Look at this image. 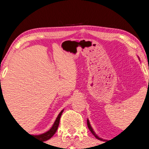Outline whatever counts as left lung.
<instances>
[{"mask_svg":"<svg viewBox=\"0 0 149 149\" xmlns=\"http://www.w3.org/2000/svg\"><path fill=\"white\" fill-rule=\"evenodd\" d=\"M138 58H139V57H138ZM139 60H140V59H139ZM87 125H88V129H89V130H90V131H91V133H92V134L94 135V136H95L96 139H99V140H101V141H103V140H104L103 139H102V138H100L98 136H97V134H96V133H95V132H94V130H93L92 127H91V124H90L89 120H88V119H87Z\"/></svg>","mask_w":149,"mask_h":149,"instance_id":"1","label":"left lung"}]
</instances>
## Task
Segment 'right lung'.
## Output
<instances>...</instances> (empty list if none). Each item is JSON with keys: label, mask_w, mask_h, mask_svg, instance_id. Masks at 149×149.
<instances>
[{"label": "right lung", "mask_w": 149, "mask_h": 149, "mask_svg": "<svg viewBox=\"0 0 149 149\" xmlns=\"http://www.w3.org/2000/svg\"><path fill=\"white\" fill-rule=\"evenodd\" d=\"M0 83H1V80H0ZM2 94H3V93H2V90H1V87H0V97L1 95H2ZM63 110H64V109H63V110L61 111V112H60L59 115H58V117H57L55 121L54 122L53 125H52V127H51V128L49 129V130H47V131L45 132V133H42V134L33 135V136L37 138V139H38L39 140H42V141H47V140L51 139V138H52V136H54V134H55V132L57 131V130H58V125H59V123H60V119H61V115H62Z\"/></svg>", "instance_id": "add662e5"}]
</instances>
